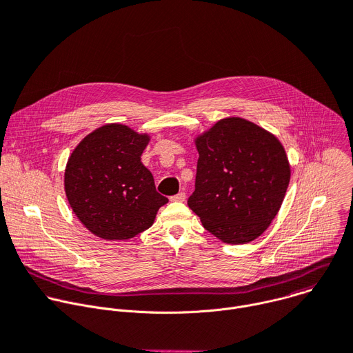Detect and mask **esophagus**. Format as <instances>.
<instances>
[{
    "label": "esophagus",
    "instance_id": "34e87169",
    "mask_svg": "<svg viewBox=\"0 0 353 353\" xmlns=\"http://www.w3.org/2000/svg\"><path fill=\"white\" fill-rule=\"evenodd\" d=\"M184 200H185V193H184V191H180L179 194H176V196L170 197V201H179V203H183Z\"/></svg>",
    "mask_w": 353,
    "mask_h": 353
}]
</instances>
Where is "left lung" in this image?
Wrapping results in <instances>:
<instances>
[{"label": "left lung", "mask_w": 353, "mask_h": 353, "mask_svg": "<svg viewBox=\"0 0 353 353\" xmlns=\"http://www.w3.org/2000/svg\"><path fill=\"white\" fill-rule=\"evenodd\" d=\"M194 143L200 157L188 207L223 243L259 238L276 218L292 176L281 142L254 122L228 117Z\"/></svg>", "instance_id": "left-lung-1"}]
</instances>
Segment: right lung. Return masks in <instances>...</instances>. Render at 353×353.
Segmentation results:
<instances>
[{
	"instance_id": "right-lung-1",
	"label": "right lung",
	"mask_w": 353,
	"mask_h": 353,
	"mask_svg": "<svg viewBox=\"0 0 353 353\" xmlns=\"http://www.w3.org/2000/svg\"><path fill=\"white\" fill-rule=\"evenodd\" d=\"M150 142L123 123H105L72 152L65 169L68 201L83 225L107 241H126L150 228L160 196L141 156Z\"/></svg>"
}]
</instances>
